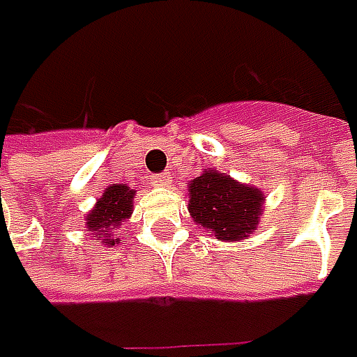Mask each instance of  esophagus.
<instances>
[{"mask_svg": "<svg viewBox=\"0 0 357 357\" xmlns=\"http://www.w3.org/2000/svg\"><path fill=\"white\" fill-rule=\"evenodd\" d=\"M171 185V172H158L151 176V186H169Z\"/></svg>", "mask_w": 357, "mask_h": 357, "instance_id": "obj_1", "label": "esophagus"}]
</instances>
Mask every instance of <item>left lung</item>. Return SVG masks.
<instances>
[{
	"instance_id": "obj_1",
	"label": "left lung",
	"mask_w": 357,
	"mask_h": 357,
	"mask_svg": "<svg viewBox=\"0 0 357 357\" xmlns=\"http://www.w3.org/2000/svg\"><path fill=\"white\" fill-rule=\"evenodd\" d=\"M188 213L197 225L208 228L216 238L242 240L258 225L264 197L227 174L204 171L188 186Z\"/></svg>"
}]
</instances>
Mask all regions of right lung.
<instances>
[{
	"label": "right lung",
	"mask_w": 357,
	"mask_h": 357,
	"mask_svg": "<svg viewBox=\"0 0 357 357\" xmlns=\"http://www.w3.org/2000/svg\"><path fill=\"white\" fill-rule=\"evenodd\" d=\"M132 197H135V190H130L129 186H109L91 214H87V228L97 234V238H103V234L111 232V228L117 227L119 222H125V218H129L132 211ZM105 242L115 244L117 240L105 236Z\"/></svg>",
	"instance_id": "right-lung-1"
}]
</instances>
